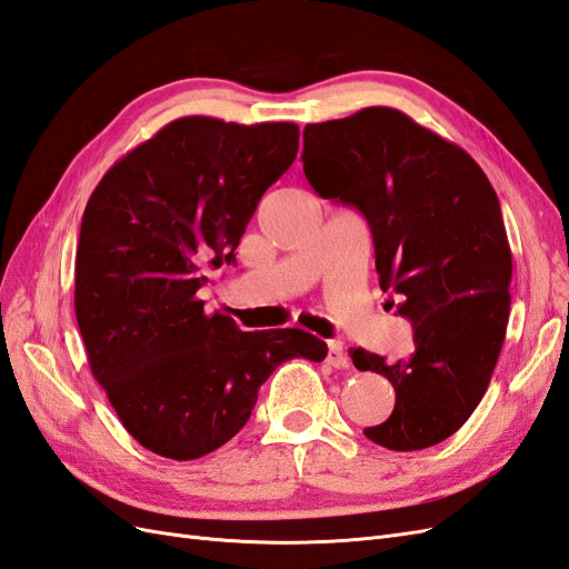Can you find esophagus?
Instances as JSON below:
<instances>
[{"instance_id": "obj_1", "label": "esophagus", "mask_w": 569, "mask_h": 569, "mask_svg": "<svg viewBox=\"0 0 569 569\" xmlns=\"http://www.w3.org/2000/svg\"><path fill=\"white\" fill-rule=\"evenodd\" d=\"M327 363H330L332 368H347L349 366L347 351H343V347H341L339 341L327 343Z\"/></svg>"}]
</instances>
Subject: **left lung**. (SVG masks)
Listing matches in <instances>:
<instances>
[{"label":"left lung","instance_id":"1","mask_svg":"<svg viewBox=\"0 0 569 569\" xmlns=\"http://www.w3.org/2000/svg\"><path fill=\"white\" fill-rule=\"evenodd\" d=\"M301 161L322 199L363 213L380 287L412 325L416 351L396 363L351 349L358 370L396 391L391 416L363 435L391 451L449 439L489 387L510 313L512 256L489 178L468 151L389 107L306 126Z\"/></svg>","mask_w":569,"mask_h":569}]
</instances>
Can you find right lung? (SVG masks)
<instances>
[{"mask_svg":"<svg viewBox=\"0 0 569 569\" xmlns=\"http://www.w3.org/2000/svg\"><path fill=\"white\" fill-rule=\"evenodd\" d=\"M299 126L187 116L109 168L84 206L76 318L94 380L151 453L197 460L242 429L284 360L327 356L299 327L242 332L199 289L266 189L295 163Z\"/></svg>","mask_w":569,"mask_h":569,"instance_id":"add662e5","label":"right lung"}]
</instances>
